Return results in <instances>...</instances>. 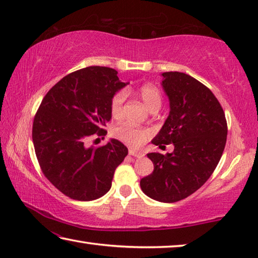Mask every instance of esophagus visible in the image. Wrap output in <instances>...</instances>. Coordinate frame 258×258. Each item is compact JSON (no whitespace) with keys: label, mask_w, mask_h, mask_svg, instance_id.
Returning <instances> with one entry per match:
<instances>
[{"label":"esophagus","mask_w":258,"mask_h":258,"mask_svg":"<svg viewBox=\"0 0 258 258\" xmlns=\"http://www.w3.org/2000/svg\"><path fill=\"white\" fill-rule=\"evenodd\" d=\"M128 154H130L131 156L137 157V158H141V157L145 156V154H143L142 151H139V150H137V149H133V148H131V149H128Z\"/></svg>","instance_id":"esophagus-1"}]
</instances>
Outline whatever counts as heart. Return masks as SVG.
<instances>
[{
	"instance_id": "b5f03b06",
	"label": "heart",
	"mask_w": 258,
	"mask_h": 258,
	"mask_svg": "<svg viewBox=\"0 0 258 258\" xmlns=\"http://www.w3.org/2000/svg\"><path fill=\"white\" fill-rule=\"evenodd\" d=\"M139 97L141 98L146 106L152 109L155 107H160L161 104V94L158 87L152 84H145L138 90ZM126 99L125 91H118L113 95L110 102V111L113 117H119L123 111V104ZM113 137L118 139L119 141L126 143L128 146L139 147L143 145L149 138V131L146 128L135 127L134 125L130 123H121L117 125L112 131Z\"/></svg>"
}]
</instances>
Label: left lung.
Masks as SVG:
<instances>
[{
  "mask_svg": "<svg viewBox=\"0 0 258 258\" xmlns=\"http://www.w3.org/2000/svg\"><path fill=\"white\" fill-rule=\"evenodd\" d=\"M163 89L169 115L152 143L174 145L172 154H148L154 172L140 181L142 191L157 202L175 203L197 191L223 154L228 125L223 108L207 86L184 73L167 72Z\"/></svg>",
  "mask_w": 258,
  "mask_h": 258,
  "instance_id": "obj_1",
  "label": "left lung"
}]
</instances>
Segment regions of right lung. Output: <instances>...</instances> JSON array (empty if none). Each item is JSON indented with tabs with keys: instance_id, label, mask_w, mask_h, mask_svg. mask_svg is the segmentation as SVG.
<instances>
[{
	"instance_id": "right-lung-1",
	"label": "right lung",
	"mask_w": 258,
	"mask_h": 258,
	"mask_svg": "<svg viewBox=\"0 0 258 258\" xmlns=\"http://www.w3.org/2000/svg\"><path fill=\"white\" fill-rule=\"evenodd\" d=\"M112 68L92 66L60 80L46 93L33 123V143L45 177L67 197L90 202L110 190L113 173L128 154L116 139L86 145L107 134L113 95L127 85Z\"/></svg>"
}]
</instances>
